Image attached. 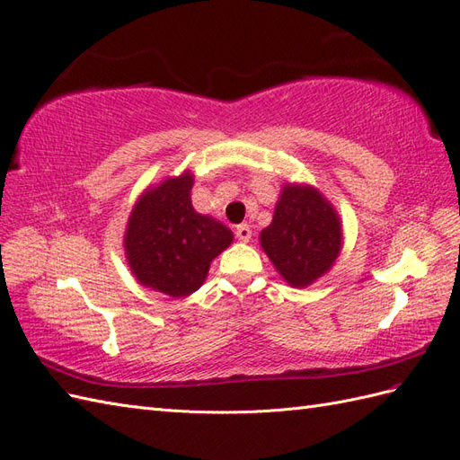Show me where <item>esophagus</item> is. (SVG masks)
<instances>
[{
	"label": "esophagus",
	"mask_w": 460,
	"mask_h": 460,
	"mask_svg": "<svg viewBox=\"0 0 460 460\" xmlns=\"http://www.w3.org/2000/svg\"><path fill=\"white\" fill-rule=\"evenodd\" d=\"M234 237H237L241 243H249L252 237V231L247 226V223H241V226L234 227Z\"/></svg>",
	"instance_id": "obj_1"
}]
</instances>
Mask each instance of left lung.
<instances>
[{
    "label": "left lung",
    "mask_w": 460,
    "mask_h": 460,
    "mask_svg": "<svg viewBox=\"0 0 460 460\" xmlns=\"http://www.w3.org/2000/svg\"><path fill=\"white\" fill-rule=\"evenodd\" d=\"M261 247L292 288H305L333 266L343 247L335 208L314 186L286 184Z\"/></svg>",
    "instance_id": "obj_1"
}]
</instances>
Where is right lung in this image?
Wrapping results in <instances>:
<instances>
[{
    "mask_svg": "<svg viewBox=\"0 0 460 460\" xmlns=\"http://www.w3.org/2000/svg\"><path fill=\"white\" fill-rule=\"evenodd\" d=\"M194 176L166 178L148 188L127 223L123 247L135 279L170 297H184L204 284L209 264L233 243L223 223L191 206Z\"/></svg>",
    "mask_w": 460,
    "mask_h": 460,
    "instance_id": "right-lung-1",
    "label": "right lung"
}]
</instances>
